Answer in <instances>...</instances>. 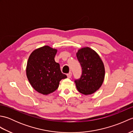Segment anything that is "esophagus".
Returning a JSON list of instances; mask_svg holds the SVG:
<instances>
[{
    "label": "esophagus",
    "mask_w": 133,
    "mask_h": 133,
    "mask_svg": "<svg viewBox=\"0 0 133 133\" xmlns=\"http://www.w3.org/2000/svg\"><path fill=\"white\" fill-rule=\"evenodd\" d=\"M67 77H68L69 78H71V76H72V73H71V72H70L69 74H67Z\"/></svg>",
    "instance_id": "34e87169"
}]
</instances>
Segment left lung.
<instances>
[{"label": "left lung", "mask_w": 133, "mask_h": 133, "mask_svg": "<svg viewBox=\"0 0 133 133\" xmlns=\"http://www.w3.org/2000/svg\"><path fill=\"white\" fill-rule=\"evenodd\" d=\"M77 57L82 67L81 77L74 82L78 91L84 95L93 94L100 88L104 78L102 61L94 50L89 47L78 50Z\"/></svg>", "instance_id": "left-lung-1"}]
</instances>
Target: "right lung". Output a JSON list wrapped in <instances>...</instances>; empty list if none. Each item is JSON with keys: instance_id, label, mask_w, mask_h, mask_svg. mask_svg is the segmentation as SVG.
<instances>
[{"instance_id": "obj_1", "label": "right lung", "mask_w": 133, "mask_h": 133, "mask_svg": "<svg viewBox=\"0 0 133 133\" xmlns=\"http://www.w3.org/2000/svg\"><path fill=\"white\" fill-rule=\"evenodd\" d=\"M56 49L45 46L34 51L28 59L26 74L31 85L43 95L58 89L62 79L67 78L61 71L60 65L55 61Z\"/></svg>"}]
</instances>
